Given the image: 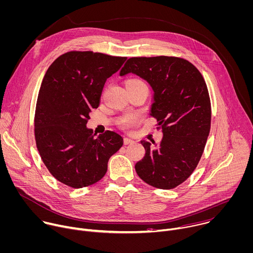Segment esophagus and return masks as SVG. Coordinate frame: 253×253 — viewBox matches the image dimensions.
Here are the masks:
<instances>
[{"label": "esophagus", "mask_w": 253, "mask_h": 253, "mask_svg": "<svg viewBox=\"0 0 253 253\" xmlns=\"http://www.w3.org/2000/svg\"><path fill=\"white\" fill-rule=\"evenodd\" d=\"M134 141L132 139H129V138H124V145H130V144H133Z\"/></svg>", "instance_id": "obj_1"}]
</instances>
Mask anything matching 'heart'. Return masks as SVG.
<instances>
[{
  "label": "heart",
  "instance_id": "b5f03b06",
  "mask_svg": "<svg viewBox=\"0 0 253 253\" xmlns=\"http://www.w3.org/2000/svg\"><path fill=\"white\" fill-rule=\"evenodd\" d=\"M140 82H143L142 80L140 79H137V78H133V79H129L127 80L126 83H140ZM138 121V118L136 116H133V115H130V116H125L123 117L122 119H120L119 123L122 127L124 128H129L131 126H133L134 124H136V122Z\"/></svg>",
  "mask_w": 253,
  "mask_h": 253
}]
</instances>
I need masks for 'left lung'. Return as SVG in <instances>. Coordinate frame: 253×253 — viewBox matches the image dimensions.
<instances>
[{
  "label": "left lung",
  "mask_w": 253,
  "mask_h": 253,
  "mask_svg": "<svg viewBox=\"0 0 253 253\" xmlns=\"http://www.w3.org/2000/svg\"><path fill=\"white\" fill-rule=\"evenodd\" d=\"M128 73L150 84L151 116L163 132L158 148L141 141L146 153L135 165L136 173L152 187L174 189L195 171L210 134L211 109L206 81L194 64L175 56L131 57L120 76Z\"/></svg>",
  "instance_id": "1"
}]
</instances>
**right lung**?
<instances>
[{
    "label": "right lung",
    "mask_w": 253,
    "mask_h": 253,
    "mask_svg": "<svg viewBox=\"0 0 253 253\" xmlns=\"http://www.w3.org/2000/svg\"><path fill=\"white\" fill-rule=\"evenodd\" d=\"M127 57L93 51H68L46 70L40 88L35 138L41 158L60 183L80 189L100 181L123 138L106 131L95 137L86 127L100 103L104 84Z\"/></svg>",
    "instance_id": "1"
}]
</instances>
